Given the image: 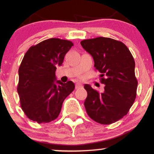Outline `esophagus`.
I'll use <instances>...</instances> for the list:
<instances>
[{"mask_svg": "<svg viewBox=\"0 0 154 154\" xmlns=\"http://www.w3.org/2000/svg\"><path fill=\"white\" fill-rule=\"evenodd\" d=\"M82 87V83H80V82L76 83V85H75V88H76V89H79V88H81Z\"/></svg>", "mask_w": 154, "mask_h": 154, "instance_id": "esophagus-1", "label": "esophagus"}]
</instances>
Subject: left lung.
Listing matches in <instances>:
<instances>
[{
  "mask_svg": "<svg viewBox=\"0 0 154 154\" xmlns=\"http://www.w3.org/2000/svg\"><path fill=\"white\" fill-rule=\"evenodd\" d=\"M80 43L93 58L95 69L101 74L100 82L105 85L103 93L84 85L87 114L102 125L116 122L128 114L135 99L137 80L133 56L125 44L111 38L99 37Z\"/></svg>",
  "mask_w": 154,
  "mask_h": 154,
  "instance_id": "left-lung-1",
  "label": "left lung"
}]
</instances>
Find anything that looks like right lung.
<instances>
[{"label":"right lung","instance_id":"add662e5","mask_svg":"<svg viewBox=\"0 0 154 154\" xmlns=\"http://www.w3.org/2000/svg\"><path fill=\"white\" fill-rule=\"evenodd\" d=\"M73 43L50 38L30 47L19 69L17 92L23 111L29 119L48 123L59 115L65 98L75 89L72 81L56 80V66L63 63Z\"/></svg>","mask_w":154,"mask_h":154}]
</instances>
